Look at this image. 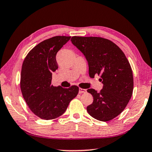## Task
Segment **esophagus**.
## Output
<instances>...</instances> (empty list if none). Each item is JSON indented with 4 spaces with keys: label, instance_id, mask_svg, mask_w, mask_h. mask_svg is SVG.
Masks as SVG:
<instances>
[{
    "label": "esophagus",
    "instance_id": "34e87169",
    "mask_svg": "<svg viewBox=\"0 0 152 152\" xmlns=\"http://www.w3.org/2000/svg\"><path fill=\"white\" fill-rule=\"evenodd\" d=\"M86 92V90L85 88H79V93H85Z\"/></svg>",
    "mask_w": 152,
    "mask_h": 152
}]
</instances>
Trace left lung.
I'll list each match as a JSON object with an SVG mask.
<instances>
[{
  "instance_id": "obj_1",
  "label": "left lung",
  "mask_w": 152,
  "mask_h": 152,
  "mask_svg": "<svg viewBox=\"0 0 152 152\" xmlns=\"http://www.w3.org/2000/svg\"><path fill=\"white\" fill-rule=\"evenodd\" d=\"M71 41L85 55L88 64V74L101 76L103 89L87 92L93 102L86 107L89 115L103 122L114 119L123 112L133 91V75L123 51L111 40L96 37H72Z\"/></svg>"
}]
</instances>
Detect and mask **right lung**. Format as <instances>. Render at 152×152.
I'll use <instances>...</instances> for the list:
<instances>
[{"instance_id": "1", "label": "right lung", "mask_w": 152, "mask_h": 152, "mask_svg": "<svg viewBox=\"0 0 152 152\" xmlns=\"http://www.w3.org/2000/svg\"><path fill=\"white\" fill-rule=\"evenodd\" d=\"M71 37L56 36L43 40L28 53L21 71L20 88L30 110L43 120H53L66 112L78 95L76 85L65 88L51 84L52 73L58 68L56 55Z\"/></svg>"}]
</instances>
